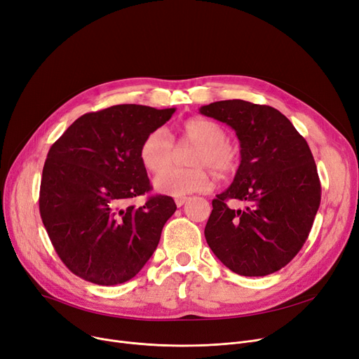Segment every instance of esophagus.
Returning a JSON list of instances; mask_svg holds the SVG:
<instances>
[{"mask_svg": "<svg viewBox=\"0 0 359 359\" xmlns=\"http://www.w3.org/2000/svg\"><path fill=\"white\" fill-rule=\"evenodd\" d=\"M186 201H188V198H176V199H175V202H176V205H177V207H183Z\"/></svg>", "mask_w": 359, "mask_h": 359, "instance_id": "esophagus-1", "label": "esophagus"}]
</instances>
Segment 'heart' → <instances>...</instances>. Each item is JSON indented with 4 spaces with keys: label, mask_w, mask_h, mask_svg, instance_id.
Here are the masks:
<instances>
[{
    "label": "heart",
    "mask_w": 359,
    "mask_h": 359,
    "mask_svg": "<svg viewBox=\"0 0 359 359\" xmlns=\"http://www.w3.org/2000/svg\"><path fill=\"white\" fill-rule=\"evenodd\" d=\"M180 137L186 142H195L192 164L195 168L167 167L175 157V144L164 128L154 129L147 135L139 149V158L149 173H157L154 188L168 196H186L195 192H207L212 186L210 168L229 173L238 167L239 152L229 141L220 124L208 118H191L180 128Z\"/></svg>",
    "instance_id": "1"
}]
</instances>
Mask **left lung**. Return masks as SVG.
I'll use <instances>...</instances> for the list:
<instances>
[{"instance_id":"obj_1","label":"left lung","mask_w":359,"mask_h":359,"mask_svg":"<svg viewBox=\"0 0 359 359\" xmlns=\"http://www.w3.org/2000/svg\"><path fill=\"white\" fill-rule=\"evenodd\" d=\"M199 113L226 123L241 144V164L229 188L212 201L205 239L233 273L278 271L301 251L321 201L314 157L290 120L269 105L243 100L202 105ZM239 198L243 210L226 207Z\"/></svg>"}]
</instances>
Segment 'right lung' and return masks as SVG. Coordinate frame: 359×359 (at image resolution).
I'll use <instances>...</instances> for the list:
<instances>
[{"instance_id":"right-lung-1","label":"right lung","mask_w":359,"mask_h":359,"mask_svg":"<svg viewBox=\"0 0 359 359\" xmlns=\"http://www.w3.org/2000/svg\"><path fill=\"white\" fill-rule=\"evenodd\" d=\"M176 108L108 107L77 118L50 148L42 170L39 211L55 252L76 276L101 286L133 278L157 249L175 214L171 196L151 191L139 158L144 139Z\"/></svg>"}]
</instances>
